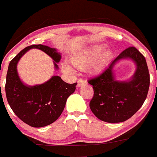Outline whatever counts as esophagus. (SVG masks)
<instances>
[{
	"mask_svg": "<svg viewBox=\"0 0 157 157\" xmlns=\"http://www.w3.org/2000/svg\"><path fill=\"white\" fill-rule=\"evenodd\" d=\"M77 86L78 87H80L82 86V85H85V84H86V81L84 80V79H78V82H77Z\"/></svg>",
	"mask_w": 157,
	"mask_h": 157,
	"instance_id": "esophagus-1",
	"label": "esophagus"
}]
</instances>
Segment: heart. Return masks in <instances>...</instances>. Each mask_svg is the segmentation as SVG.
I'll use <instances>...</instances> for the list:
<instances>
[{
	"label": "heart",
	"instance_id": "heart-1",
	"mask_svg": "<svg viewBox=\"0 0 157 157\" xmlns=\"http://www.w3.org/2000/svg\"><path fill=\"white\" fill-rule=\"evenodd\" d=\"M106 48V44L93 45L73 55L70 60L78 69H86L90 75H97L106 67L113 56V51L110 48ZM61 67L65 72L72 71L67 64L63 63Z\"/></svg>",
	"mask_w": 157,
	"mask_h": 157
}]
</instances>
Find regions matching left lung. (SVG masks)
<instances>
[{"mask_svg":"<svg viewBox=\"0 0 157 157\" xmlns=\"http://www.w3.org/2000/svg\"><path fill=\"white\" fill-rule=\"evenodd\" d=\"M122 59H131L136 69L127 81L114 78V66ZM93 85L90 108L96 117L109 123L125 122L141 107L147 96L150 75L146 59L135 48L122 51L99 75L88 80Z\"/></svg>","mask_w":157,"mask_h":157,"instance_id":"obj_1","label":"left lung"}]
</instances>
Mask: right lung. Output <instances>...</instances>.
I'll use <instances>...</instances> for the list:
<instances>
[{"instance_id":"1","label":"right lung","mask_w":157,"mask_h":157,"mask_svg":"<svg viewBox=\"0 0 157 157\" xmlns=\"http://www.w3.org/2000/svg\"><path fill=\"white\" fill-rule=\"evenodd\" d=\"M32 48L41 50L51 56L55 69H59L57 63L61 59V54L57 50L42 44L27 47L10 63L5 91L8 103L14 113L30 126L41 128L51 125L59 117L77 83L68 84L59 76L54 75L41 85L30 86L24 84L19 76L17 64L21 57Z\"/></svg>"}]
</instances>
